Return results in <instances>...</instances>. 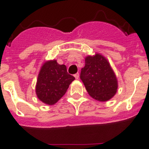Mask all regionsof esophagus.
Returning a JSON list of instances; mask_svg holds the SVG:
<instances>
[{
	"mask_svg": "<svg viewBox=\"0 0 149 149\" xmlns=\"http://www.w3.org/2000/svg\"><path fill=\"white\" fill-rule=\"evenodd\" d=\"M74 77H75V78H76V79H79V73H76V74L74 75Z\"/></svg>",
	"mask_w": 149,
	"mask_h": 149,
	"instance_id": "1",
	"label": "esophagus"
}]
</instances>
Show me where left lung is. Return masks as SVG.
Instances as JSON below:
<instances>
[{
    "instance_id": "obj_1",
    "label": "left lung",
    "mask_w": 149,
    "mask_h": 149,
    "mask_svg": "<svg viewBox=\"0 0 149 149\" xmlns=\"http://www.w3.org/2000/svg\"><path fill=\"white\" fill-rule=\"evenodd\" d=\"M80 79L89 95L98 101L111 100L118 91V83L115 73L108 60L100 53L86 56Z\"/></svg>"
}]
</instances>
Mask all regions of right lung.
Listing matches in <instances>:
<instances>
[{"label": "right lung", "instance_id": "1", "mask_svg": "<svg viewBox=\"0 0 149 149\" xmlns=\"http://www.w3.org/2000/svg\"><path fill=\"white\" fill-rule=\"evenodd\" d=\"M75 77L67 72L65 65L56 60L45 61L41 66L36 85L37 97L48 105H53L66 93Z\"/></svg>", "mask_w": 149, "mask_h": 149}]
</instances>
